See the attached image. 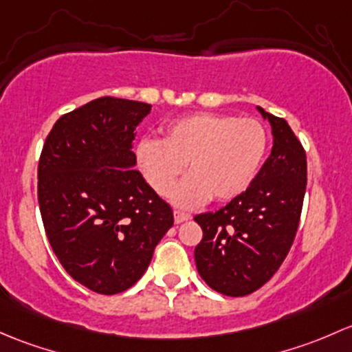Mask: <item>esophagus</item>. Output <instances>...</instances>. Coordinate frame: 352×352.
Returning a JSON list of instances; mask_svg holds the SVG:
<instances>
[{
	"mask_svg": "<svg viewBox=\"0 0 352 352\" xmlns=\"http://www.w3.org/2000/svg\"><path fill=\"white\" fill-rule=\"evenodd\" d=\"M190 219H191L190 213H184V212H179V210H175V222L176 223H183Z\"/></svg>",
	"mask_w": 352,
	"mask_h": 352,
	"instance_id": "1",
	"label": "esophagus"
}]
</instances>
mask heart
Listing matches in <instances>:
<instances>
[{
	"instance_id": "heart-1",
	"label": "heart",
	"mask_w": 352,
	"mask_h": 352,
	"mask_svg": "<svg viewBox=\"0 0 352 352\" xmlns=\"http://www.w3.org/2000/svg\"><path fill=\"white\" fill-rule=\"evenodd\" d=\"M267 149V133L254 118L193 113L171 122L164 139H142L135 161L149 186L161 197L171 193L177 176L188 175L173 191V203L195 208L210 198L229 201L252 184Z\"/></svg>"
}]
</instances>
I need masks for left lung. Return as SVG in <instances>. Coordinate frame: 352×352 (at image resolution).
Returning <instances> with one entry per match:
<instances>
[{
  "label": "left lung",
  "instance_id": "left-lung-1",
  "mask_svg": "<svg viewBox=\"0 0 352 352\" xmlns=\"http://www.w3.org/2000/svg\"><path fill=\"white\" fill-rule=\"evenodd\" d=\"M270 122L273 149L251 186L219 212L195 217L201 280L227 296H244L271 280L298 229L307 188V155L285 118L256 107Z\"/></svg>",
  "mask_w": 352,
  "mask_h": 352
}]
</instances>
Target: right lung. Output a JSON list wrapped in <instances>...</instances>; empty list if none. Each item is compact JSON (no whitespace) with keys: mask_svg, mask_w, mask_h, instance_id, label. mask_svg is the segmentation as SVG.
<instances>
[{"mask_svg":"<svg viewBox=\"0 0 352 352\" xmlns=\"http://www.w3.org/2000/svg\"><path fill=\"white\" fill-rule=\"evenodd\" d=\"M151 104L98 98L63 115L38 161V205L64 270L101 295L125 292L149 267L173 210L135 168L133 139Z\"/></svg>","mask_w":352,"mask_h":352,"instance_id":"add662e5","label":"right lung"}]
</instances>
